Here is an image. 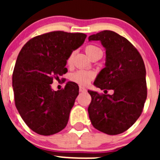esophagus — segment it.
<instances>
[{
	"label": "esophagus",
	"mask_w": 160,
	"mask_h": 160,
	"mask_svg": "<svg viewBox=\"0 0 160 160\" xmlns=\"http://www.w3.org/2000/svg\"><path fill=\"white\" fill-rule=\"evenodd\" d=\"M80 92H87V89L86 88H84V87H82V86H80Z\"/></svg>",
	"instance_id": "1"
}]
</instances>
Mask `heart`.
Returning <instances> with one entry per match:
<instances>
[{
  "label": "heart",
  "instance_id": "b5f03b06",
  "mask_svg": "<svg viewBox=\"0 0 160 160\" xmlns=\"http://www.w3.org/2000/svg\"><path fill=\"white\" fill-rule=\"evenodd\" d=\"M97 49H98V47H96V46L90 45V46H88L86 47V52L87 54L88 55V56H89L93 51H95V50ZM72 57H73V53H71L70 56H69L68 59H67V63L71 64L72 60ZM71 77H72V80H73L74 82H76V83H78L82 85H86L88 84V83H89L90 80L93 79V73L88 72V71L80 70L72 73Z\"/></svg>",
  "mask_w": 160,
  "mask_h": 160
}]
</instances>
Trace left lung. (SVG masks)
I'll return each instance as SVG.
<instances>
[{"mask_svg":"<svg viewBox=\"0 0 160 160\" xmlns=\"http://www.w3.org/2000/svg\"><path fill=\"white\" fill-rule=\"evenodd\" d=\"M105 49V67L94 80L96 88L113 90V94L100 95L88 90L91 102L88 114L92 125L108 135L128 130L141 115L147 98L146 71L141 55L124 37L105 30L89 36Z\"/></svg>","mask_w":160,"mask_h":160,"instance_id":"8db88e82","label":"left lung"}]
</instances>
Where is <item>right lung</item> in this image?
<instances>
[{
    "label": "right lung",
    "mask_w": 160,
    "mask_h": 160,
    "mask_svg": "<svg viewBox=\"0 0 160 160\" xmlns=\"http://www.w3.org/2000/svg\"><path fill=\"white\" fill-rule=\"evenodd\" d=\"M83 33L52 32L30 39L18 56L12 76L15 106L33 132L50 135L67 126L79 94V87L67 82L64 89L53 90V78L67 72V61L83 44Z\"/></svg>",
    "instance_id": "obj_1"
}]
</instances>
